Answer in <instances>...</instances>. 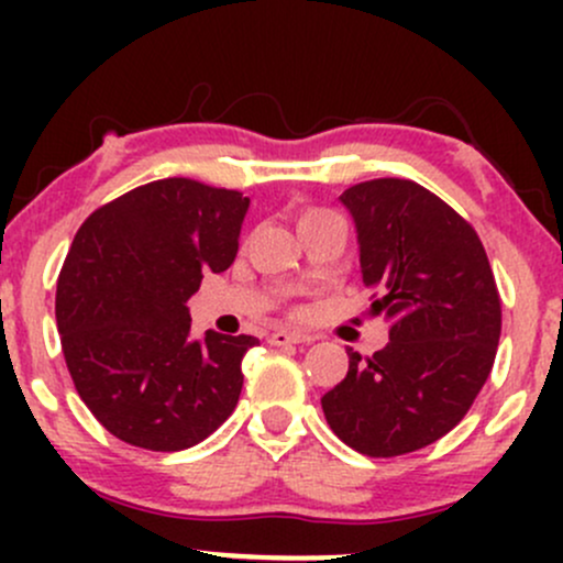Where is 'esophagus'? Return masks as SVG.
I'll list each match as a JSON object with an SVG mask.
<instances>
[{
    "instance_id": "obj_1",
    "label": "esophagus",
    "mask_w": 563,
    "mask_h": 563,
    "mask_svg": "<svg viewBox=\"0 0 563 563\" xmlns=\"http://www.w3.org/2000/svg\"><path fill=\"white\" fill-rule=\"evenodd\" d=\"M314 341L309 333H299V331H275L269 335V344L273 346H288V344H309Z\"/></svg>"
}]
</instances>
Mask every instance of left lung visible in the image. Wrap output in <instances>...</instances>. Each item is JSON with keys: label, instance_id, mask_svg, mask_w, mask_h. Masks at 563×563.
I'll return each instance as SVG.
<instances>
[{"label": "left lung", "instance_id": "8db88e82", "mask_svg": "<svg viewBox=\"0 0 563 563\" xmlns=\"http://www.w3.org/2000/svg\"><path fill=\"white\" fill-rule=\"evenodd\" d=\"M357 228L373 314L389 344L346 349L349 371L320 399L333 434L371 457L437 442L463 421L493 371L500 296L476 230L410 179H371L341 192Z\"/></svg>", "mask_w": 563, "mask_h": 563}]
</instances>
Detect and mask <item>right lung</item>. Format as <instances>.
<instances>
[{"label":"right lung","instance_id":"obj_1","mask_svg":"<svg viewBox=\"0 0 563 563\" xmlns=\"http://www.w3.org/2000/svg\"><path fill=\"white\" fill-rule=\"evenodd\" d=\"M249 198L169 177L100 206L57 277L55 318L92 416L134 448L177 452L230 418L254 335H190L187 299L238 254Z\"/></svg>","mask_w":563,"mask_h":563}]
</instances>
